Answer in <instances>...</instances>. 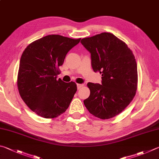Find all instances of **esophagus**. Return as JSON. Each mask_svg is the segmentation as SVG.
<instances>
[{
  "label": "esophagus",
  "instance_id": "obj_1",
  "mask_svg": "<svg viewBox=\"0 0 159 159\" xmlns=\"http://www.w3.org/2000/svg\"><path fill=\"white\" fill-rule=\"evenodd\" d=\"M82 87H83V84H77V88H78V89H80Z\"/></svg>",
  "mask_w": 159,
  "mask_h": 159
}]
</instances>
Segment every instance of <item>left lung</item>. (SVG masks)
<instances>
[{
    "instance_id": "1",
    "label": "left lung",
    "mask_w": 159,
    "mask_h": 159,
    "mask_svg": "<svg viewBox=\"0 0 159 159\" xmlns=\"http://www.w3.org/2000/svg\"><path fill=\"white\" fill-rule=\"evenodd\" d=\"M91 53L94 71L102 74V85L88 83L89 97L84 104L102 120L116 116L134 99L138 86L137 63L132 51L113 34L102 33L81 39Z\"/></svg>"
}]
</instances>
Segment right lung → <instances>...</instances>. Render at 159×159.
<instances>
[{
    "label": "right lung",
    "instance_id": "add662e5",
    "mask_svg": "<svg viewBox=\"0 0 159 159\" xmlns=\"http://www.w3.org/2000/svg\"><path fill=\"white\" fill-rule=\"evenodd\" d=\"M80 38L49 34L25 48L20 60L17 87L28 107L44 118H55L66 111L77 90L76 83H65L57 76L59 67Z\"/></svg>",
    "mask_w": 159,
    "mask_h": 159
}]
</instances>
